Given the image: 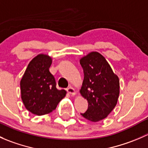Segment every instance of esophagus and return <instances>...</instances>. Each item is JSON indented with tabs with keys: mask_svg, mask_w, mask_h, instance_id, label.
I'll return each instance as SVG.
<instances>
[{
	"mask_svg": "<svg viewBox=\"0 0 148 148\" xmlns=\"http://www.w3.org/2000/svg\"><path fill=\"white\" fill-rule=\"evenodd\" d=\"M66 91L69 92V93L70 94V95H76V91H75V89H74V88L72 87V86H69V87L67 88Z\"/></svg>",
	"mask_w": 148,
	"mask_h": 148,
	"instance_id": "1",
	"label": "esophagus"
}]
</instances>
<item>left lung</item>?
Masks as SVG:
<instances>
[{
	"label": "left lung",
	"instance_id": "1",
	"mask_svg": "<svg viewBox=\"0 0 148 148\" xmlns=\"http://www.w3.org/2000/svg\"><path fill=\"white\" fill-rule=\"evenodd\" d=\"M84 80L80 93L88 102V109L82 115L92 122L106 118L117 104L120 81L105 58L96 51L80 59Z\"/></svg>",
	"mask_w": 148,
	"mask_h": 148
}]
</instances>
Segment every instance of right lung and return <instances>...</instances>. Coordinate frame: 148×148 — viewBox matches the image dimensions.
I'll list each match as a JSON object with an SVG mask.
<instances>
[{"mask_svg": "<svg viewBox=\"0 0 148 148\" xmlns=\"http://www.w3.org/2000/svg\"><path fill=\"white\" fill-rule=\"evenodd\" d=\"M51 63L50 56L38 54L28 64L21 80L22 101L28 111L36 115L53 111L66 93L56 89V80L49 71Z\"/></svg>", "mask_w": 148, "mask_h": 148, "instance_id": "obj_1", "label": "right lung"}]
</instances>
